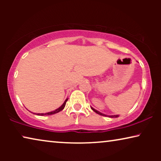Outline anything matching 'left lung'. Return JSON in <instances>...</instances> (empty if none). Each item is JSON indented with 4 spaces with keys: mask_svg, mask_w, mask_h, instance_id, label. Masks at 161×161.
<instances>
[{
    "mask_svg": "<svg viewBox=\"0 0 161 161\" xmlns=\"http://www.w3.org/2000/svg\"><path fill=\"white\" fill-rule=\"evenodd\" d=\"M91 108L93 110V111L95 112V113H97V114H100V115H101V116H108V117H110V118H116V117H119V115H111V116H108V115H105V114H103V113H101V112H100V111H97L96 109H94V108H92V107H91Z\"/></svg>",
    "mask_w": 161,
    "mask_h": 161,
    "instance_id": "left-lung-1",
    "label": "left lung"
}]
</instances>
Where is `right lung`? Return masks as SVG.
I'll return each instance as SVG.
<instances>
[{"instance_id": "1", "label": "right lung", "mask_w": 161, "mask_h": 161, "mask_svg": "<svg viewBox=\"0 0 161 161\" xmlns=\"http://www.w3.org/2000/svg\"><path fill=\"white\" fill-rule=\"evenodd\" d=\"M67 100H68V98L66 99V100L64 101V103L63 104L61 105V106L58 108L54 110V111H50V112H47V113H45V114H36V115H38V116H47V115H52V114H55L58 113V112H60L61 111H62V110L64 108V107H65V105H66V103L67 102Z\"/></svg>"}]
</instances>
